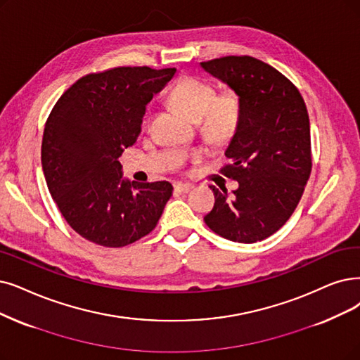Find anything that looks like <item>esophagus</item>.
I'll list each match as a JSON object with an SVG mask.
<instances>
[{"instance_id": "obj_1", "label": "esophagus", "mask_w": 360, "mask_h": 360, "mask_svg": "<svg viewBox=\"0 0 360 360\" xmlns=\"http://www.w3.org/2000/svg\"><path fill=\"white\" fill-rule=\"evenodd\" d=\"M174 189L180 193H188L189 191H192V184L188 183H176L174 184Z\"/></svg>"}]
</instances>
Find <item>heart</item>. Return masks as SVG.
Masks as SVG:
<instances>
[{
  "instance_id": "obj_1",
  "label": "heart",
  "mask_w": 360,
  "mask_h": 360,
  "mask_svg": "<svg viewBox=\"0 0 360 360\" xmlns=\"http://www.w3.org/2000/svg\"><path fill=\"white\" fill-rule=\"evenodd\" d=\"M169 103L195 122L212 139H227L239 127L242 118L240 96L232 90L217 93L215 85L195 75L180 78L168 94ZM199 153L193 156L198 161Z\"/></svg>"
}]
</instances>
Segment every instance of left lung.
Instances as JSON below:
<instances>
[{"mask_svg": "<svg viewBox=\"0 0 360 360\" xmlns=\"http://www.w3.org/2000/svg\"><path fill=\"white\" fill-rule=\"evenodd\" d=\"M242 100V118L220 168L239 188L210 186L214 208L204 221L224 239L254 243L288 221L311 172L310 122L303 96L278 69L251 56L200 63Z\"/></svg>", "mask_w": 360, "mask_h": 360, "instance_id": "left-lung-1", "label": "left lung"}]
</instances>
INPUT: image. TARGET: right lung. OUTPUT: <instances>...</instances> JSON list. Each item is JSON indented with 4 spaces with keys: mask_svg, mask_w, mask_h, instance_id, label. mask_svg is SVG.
<instances>
[{
    "mask_svg": "<svg viewBox=\"0 0 360 360\" xmlns=\"http://www.w3.org/2000/svg\"><path fill=\"white\" fill-rule=\"evenodd\" d=\"M176 68L120 66L79 78L57 100L42 134L49 191L68 224L97 245L149 235L172 195L168 181L122 180L118 158L136 143L155 93Z\"/></svg>",
    "mask_w": 360,
    "mask_h": 360,
    "instance_id": "obj_1",
    "label": "right lung"
}]
</instances>
